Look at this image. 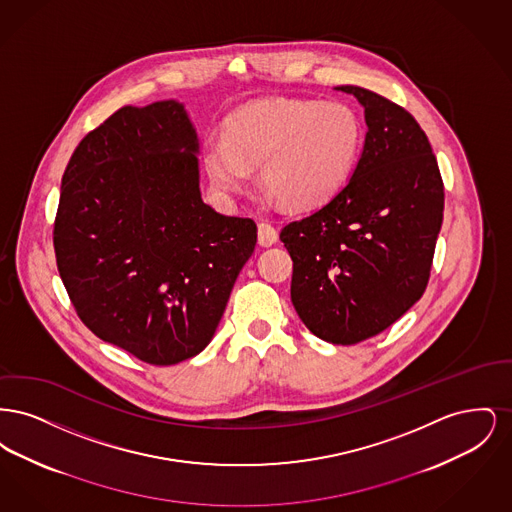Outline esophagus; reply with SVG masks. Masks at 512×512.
Instances as JSON below:
<instances>
[{
    "instance_id": "obj_1",
    "label": "esophagus",
    "mask_w": 512,
    "mask_h": 512,
    "mask_svg": "<svg viewBox=\"0 0 512 512\" xmlns=\"http://www.w3.org/2000/svg\"><path fill=\"white\" fill-rule=\"evenodd\" d=\"M257 240H259L261 247H270V245L276 244V240H278V230L268 222H259Z\"/></svg>"
}]
</instances>
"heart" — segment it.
<instances>
[{
    "mask_svg": "<svg viewBox=\"0 0 512 512\" xmlns=\"http://www.w3.org/2000/svg\"><path fill=\"white\" fill-rule=\"evenodd\" d=\"M363 122L341 101L268 99L245 105L224 122L222 138L205 144L213 182L238 188L259 165L261 184L286 205L326 203L347 182L363 147Z\"/></svg>",
    "mask_w": 512,
    "mask_h": 512,
    "instance_id": "b5f03b06",
    "label": "heart"
}]
</instances>
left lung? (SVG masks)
Segmentation results:
<instances>
[{"label": "left lung", "instance_id": "left-lung-1", "mask_svg": "<svg viewBox=\"0 0 512 512\" xmlns=\"http://www.w3.org/2000/svg\"><path fill=\"white\" fill-rule=\"evenodd\" d=\"M368 126L351 180L313 215L286 224L292 303L320 340L353 345L384 332L428 286L443 220V180L428 136L401 105L338 86Z\"/></svg>", "mask_w": 512, "mask_h": 512}]
</instances>
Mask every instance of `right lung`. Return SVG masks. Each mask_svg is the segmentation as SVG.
Here are the masks:
<instances>
[{
  "label": "right lung",
  "mask_w": 512,
  "mask_h": 512,
  "mask_svg": "<svg viewBox=\"0 0 512 512\" xmlns=\"http://www.w3.org/2000/svg\"><path fill=\"white\" fill-rule=\"evenodd\" d=\"M184 105H126L88 132L65 169L53 222L57 270L80 320L149 365L213 338L257 224L199 192Z\"/></svg>",
  "instance_id": "1"
}]
</instances>
